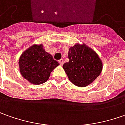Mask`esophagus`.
I'll use <instances>...</instances> for the list:
<instances>
[{
  "label": "esophagus",
  "instance_id": "esophagus-1",
  "mask_svg": "<svg viewBox=\"0 0 125 125\" xmlns=\"http://www.w3.org/2000/svg\"><path fill=\"white\" fill-rule=\"evenodd\" d=\"M59 63H60V65H61V66H62L63 64V59H61L59 61Z\"/></svg>",
  "mask_w": 125,
  "mask_h": 125
}]
</instances>
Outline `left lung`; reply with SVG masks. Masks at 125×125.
<instances>
[{
  "label": "left lung",
  "instance_id": "1",
  "mask_svg": "<svg viewBox=\"0 0 125 125\" xmlns=\"http://www.w3.org/2000/svg\"><path fill=\"white\" fill-rule=\"evenodd\" d=\"M68 62L63 65L69 80L75 86L85 87L101 73L102 62L97 53L85 44L69 48Z\"/></svg>",
  "mask_w": 125,
  "mask_h": 125
}]
</instances>
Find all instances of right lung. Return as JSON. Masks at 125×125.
<instances>
[{
    "instance_id": "add662e5",
    "label": "right lung",
    "mask_w": 125,
    "mask_h": 125,
    "mask_svg": "<svg viewBox=\"0 0 125 125\" xmlns=\"http://www.w3.org/2000/svg\"><path fill=\"white\" fill-rule=\"evenodd\" d=\"M21 75L33 84H41L49 78L51 72L59 65L52 56L46 52L42 44L33 45L19 59Z\"/></svg>"
}]
</instances>
